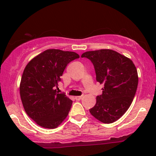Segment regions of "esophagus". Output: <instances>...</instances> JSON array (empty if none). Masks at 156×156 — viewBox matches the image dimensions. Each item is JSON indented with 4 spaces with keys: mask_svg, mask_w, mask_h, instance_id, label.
Masks as SVG:
<instances>
[{
    "mask_svg": "<svg viewBox=\"0 0 156 156\" xmlns=\"http://www.w3.org/2000/svg\"><path fill=\"white\" fill-rule=\"evenodd\" d=\"M82 98H83V95H81V96H76L75 98H76V101H80V100L82 99Z\"/></svg>",
    "mask_w": 156,
    "mask_h": 156,
    "instance_id": "1",
    "label": "esophagus"
}]
</instances>
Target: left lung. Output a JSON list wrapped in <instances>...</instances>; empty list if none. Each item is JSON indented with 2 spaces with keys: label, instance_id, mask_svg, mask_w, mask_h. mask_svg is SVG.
Listing matches in <instances>:
<instances>
[{
  "label": "left lung",
  "instance_id": "1",
  "mask_svg": "<svg viewBox=\"0 0 156 156\" xmlns=\"http://www.w3.org/2000/svg\"><path fill=\"white\" fill-rule=\"evenodd\" d=\"M92 62L96 80L103 84L91 114L103 123L119 119L131 105L138 87L136 68L130 58L109 49L87 51L81 55Z\"/></svg>",
  "mask_w": 156,
  "mask_h": 156
}]
</instances>
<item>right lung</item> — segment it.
<instances>
[{
    "label": "right lung",
    "instance_id": "right-lung-1",
    "mask_svg": "<svg viewBox=\"0 0 156 156\" xmlns=\"http://www.w3.org/2000/svg\"><path fill=\"white\" fill-rule=\"evenodd\" d=\"M78 58L75 52L49 49L25 68L20 85L21 101L27 114L42 128H57L67 117L73 101L58 93V83L67 64Z\"/></svg>",
    "mask_w": 156,
    "mask_h": 156
}]
</instances>
